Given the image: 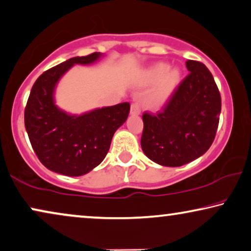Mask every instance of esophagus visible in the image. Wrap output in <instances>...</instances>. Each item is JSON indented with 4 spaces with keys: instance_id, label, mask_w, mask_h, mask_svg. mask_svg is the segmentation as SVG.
Segmentation results:
<instances>
[{
    "instance_id": "34e87169",
    "label": "esophagus",
    "mask_w": 251,
    "mask_h": 251,
    "mask_svg": "<svg viewBox=\"0 0 251 251\" xmlns=\"http://www.w3.org/2000/svg\"><path fill=\"white\" fill-rule=\"evenodd\" d=\"M130 114L131 115H139L141 114V107H139L138 102H132L131 107H130Z\"/></svg>"
}]
</instances>
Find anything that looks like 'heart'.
I'll return each mask as SVG.
<instances>
[{"label":"heart","instance_id":"obj_1","mask_svg":"<svg viewBox=\"0 0 251 251\" xmlns=\"http://www.w3.org/2000/svg\"><path fill=\"white\" fill-rule=\"evenodd\" d=\"M180 79L181 71L177 67L167 66L164 62H157L150 66L145 71L143 83L145 85L154 82L155 84L145 98L146 106L152 109L161 108L176 90Z\"/></svg>","mask_w":251,"mask_h":251}]
</instances>
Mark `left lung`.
<instances>
[{
  "label": "left lung",
  "instance_id": "8db88e82",
  "mask_svg": "<svg viewBox=\"0 0 251 251\" xmlns=\"http://www.w3.org/2000/svg\"><path fill=\"white\" fill-rule=\"evenodd\" d=\"M189 75L157 115L144 113L142 150L152 161L180 167L210 149L219 125L221 98L203 63L185 62Z\"/></svg>",
  "mask_w": 251,
  "mask_h": 251
}]
</instances>
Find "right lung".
I'll use <instances>...</instances> for the list:
<instances>
[{"instance_id": "obj_1", "label": "right lung", "mask_w": 251, "mask_h": 251, "mask_svg": "<svg viewBox=\"0 0 251 251\" xmlns=\"http://www.w3.org/2000/svg\"><path fill=\"white\" fill-rule=\"evenodd\" d=\"M102 53L76 56L45 71L32 86L26 103L25 128L35 154L45 167L67 176H80L105 159L114 132L126 122L129 102L96 108L80 115L55 103V89L75 64H92Z\"/></svg>"}]
</instances>
